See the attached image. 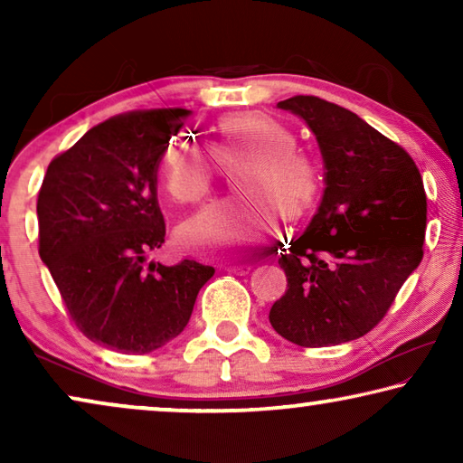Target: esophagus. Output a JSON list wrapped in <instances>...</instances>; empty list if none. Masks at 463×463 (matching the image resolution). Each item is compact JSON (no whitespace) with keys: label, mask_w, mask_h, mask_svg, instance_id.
Segmentation results:
<instances>
[{"label":"esophagus","mask_w":463,"mask_h":463,"mask_svg":"<svg viewBox=\"0 0 463 463\" xmlns=\"http://www.w3.org/2000/svg\"><path fill=\"white\" fill-rule=\"evenodd\" d=\"M225 269H227V271H232V274L246 276V274H249V271L252 269V265H250V263H232V265H227Z\"/></svg>","instance_id":"1"}]
</instances>
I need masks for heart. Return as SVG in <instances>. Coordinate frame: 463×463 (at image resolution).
Segmentation results:
<instances>
[{"label": "heart", "instance_id": "heart-1", "mask_svg": "<svg viewBox=\"0 0 463 463\" xmlns=\"http://www.w3.org/2000/svg\"><path fill=\"white\" fill-rule=\"evenodd\" d=\"M223 166L240 195L208 204L181 227L183 242L208 252H230L263 242L274 230L271 213L299 214L318 187L316 164L295 147V135L265 113L221 118L208 145L195 132H179L162 156V183L181 204L211 192Z\"/></svg>", "mask_w": 463, "mask_h": 463}]
</instances>
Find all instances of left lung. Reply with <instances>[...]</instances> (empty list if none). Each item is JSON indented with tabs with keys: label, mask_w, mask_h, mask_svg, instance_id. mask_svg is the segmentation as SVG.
Segmentation results:
<instances>
[{
	"label": "left lung",
	"mask_w": 463,
	"mask_h": 463,
	"mask_svg": "<svg viewBox=\"0 0 463 463\" xmlns=\"http://www.w3.org/2000/svg\"><path fill=\"white\" fill-rule=\"evenodd\" d=\"M278 107L316 135L326 187L306 230L280 244L287 293L269 322L301 347L345 344L383 320L421 263L428 202L420 168L350 109L303 94Z\"/></svg>",
	"instance_id": "8db88e82"
}]
</instances>
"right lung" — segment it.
Here are the masks:
<instances>
[{
	"mask_svg": "<svg viewBox=\"0 0 463 463\" xmlns=\"http://www.w3.org/2000/svg\"><path fill=\"white\" fill-rule=\"evenodd\" d=\"M187 109H141L105 119L56 156L37 195L40 257L75 326L94 344L149 354L192 318L214 268L194 259L147 261L166 225L157 164Z\"/></svg>",
	"mask_w": 463,
	"mask_h": 463,
	"instance_id": "right-lung-1",
	"label": "right lung"
}]
</instances>
